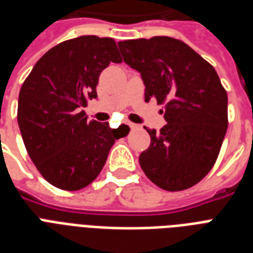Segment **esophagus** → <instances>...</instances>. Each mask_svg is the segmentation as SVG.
<instances>
[{"label":"esophagus","instance_id":"obj_1","mask_svg":"<svg viewBox=\"0 0 253 253\" xmlns=\"http://www.w3.org/2000/svg\"><path fill=\"white\" fill-rule=\"evenodd\" d=\"M128 126H130V128L131 130H136V128H138V125H135V123H128Z\"/></svg>","mask_w":253,"mask_h":253}]
</instances>
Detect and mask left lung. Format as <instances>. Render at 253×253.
<instances>
[{
  "instance_id": "obj_1",
  "label": "left lung",
  "mask_w": 253,
  "mask_h": 253,
  "mask_svg": "<svg viewBox=\"0 0 253 253\" xmlns=\"http://www.w3.org/2000/svg\"><path fill=\"white\" fill-rule=\"evenodd\" d=\"M123 61L142 76L148 102L164 103L167 125L146 128L151 144L139 156L159 188L178 192L212 168L227 131V93L204 57L178 39L154 37L118 43Z\"/></svg>"
}]
</instances>
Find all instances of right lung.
Wrapping results in <instances>:
<instances>
[{
    "instance_id": "obj_1",
    "label": "right lung",
    "mask_w": 253,
    "mask_h": 253,
    "mask_svg": "<svg viewBox=\"0 0 253 253\" xmlns=\"http://www.w3.org/2000/svg\"><path fill=\"white\" fill-rule=\"evenodd\" d=\"M121 63L111 38L84 35L43 55L18 98V126L41 174L63 190H80L95 180L121 136L109 123L87 121L81 107L97 98L99 73Z\"/></svg>"
}]
</instances>
